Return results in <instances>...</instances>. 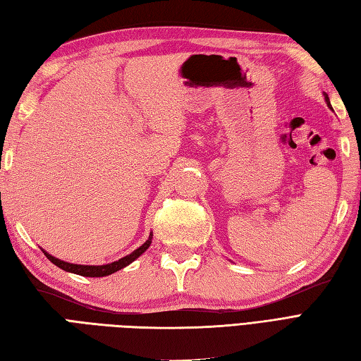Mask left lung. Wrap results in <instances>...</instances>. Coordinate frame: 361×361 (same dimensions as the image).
Here are the masks:
<instances>
[{"label":"left lung","instance_id":"left-lung-1","mask_svg":"<svg viewBox=\"0 0 361 361\" xmlns=\"http://www.w3.org/2000/svg\"><path fill=\"white\" fill-rule=\"evenodd\" d=\"M324 99H326V102H328V107L332 109V107H331V102H329V98H328V94H324Z\"/></svg>","mask_w":361,"mask_h":361}]
</instances>
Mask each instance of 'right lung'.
I'll use <instances>...</instances> for the list:
<instances>
[{
	"mask_svg": "<svg viewBox=\"0 0 361 361\" xmlns=\"http://www.w3.org/2000/svg\"><path fill=\"white\" fill-rule=\"evenodd\" d=\"M152 234L150 237H148V240L142 245V247H139L137 250H135L131 254H128V256L119 259L118 262H113V263H109V265H101V267H90V265H75V263H67V262H63L59 259H55L54 256H50V254H47L46 251H44V254H46V257L51 262L55 263V265L64 271H68V272H75V274H79V276H84V277H104V276H110L113 274V272H116L119 269H122L124 267L130 265L131 262L136 260L140 254H142L148 247H150L152 243Z\"/></svg>",
	"mask_w": 361,
	"mask_h": 361,
	"instance_id": "obj_1",
	"label": "right lung"
}]
</instances>
